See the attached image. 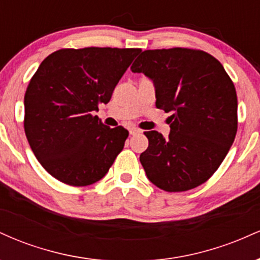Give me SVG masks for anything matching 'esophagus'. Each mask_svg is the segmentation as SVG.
Instances as JSON below:
<instances>
[{"label": "esophagus", "mask_w": 260, "mask_h": 260, "mask_svg": "<svg viewBox=\"0 0 260 260\" xmlns=\"http://www.w3.org/2000/svg\"><path fill=\"white\" fill-rule=\"evenodd\" d=\"M129 133L131 134H139V133H142V131H140L139 128H137V127H132L129 129Z\"/></svg>", "instance_id": "esophagus-1"}]
</instances>
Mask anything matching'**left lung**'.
<instances>
[{"instance_id":"8db88e82","label":"left lung","mask_w":260,"mask_h":260,"mask_svg":"<svg viewBox=\"0 0 260 260\" xmlns=\"http://www.w3.org/2000/svg\"><path fill=\"white\" fill-rule=\"evenodd\" d=\"M155 84L157 109L172 112L165 139L144 132L140 154L147 177L166 192L207 182L228 155L237 133V94L225 68L210 53L187 47L145 50L131 67Z\"/></svg>"}]
</instances>
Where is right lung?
<instances>
[{"mask_svg": "<svg viewBox=\"0 0 260 260\" xmlns=\"http://www.w3.org/2000/svg\"><path fill=\"white\" fill-rule=\"evenodd\" d=\"M140 49H61L39 66L24 95V131L32 153L56 180L89 186L107 174L128 131L92 112L107 104Z\"/></svg>", "mask_w": 260, "mask_h": 260, "instance_id": "obj_1", "label": "right lung"}]
</instances>
